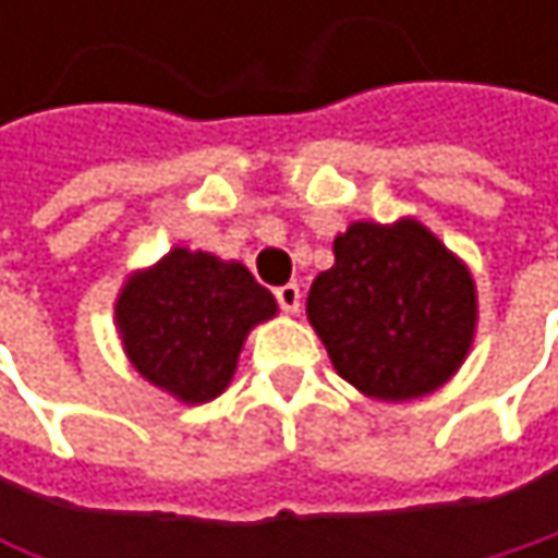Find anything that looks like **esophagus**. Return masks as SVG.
<instances>
[{"mask_svg": "<svg viewBox=\"0 0 558 558\" xmlns=\"http://www.w3.org/2000/svg\"><path fill=\"white\" fill-rule=\"evenodd\" d=\"M275 296H278V303L283 313H300V300H303V293H300V287H296V283H283V287L275 290Z\"/></svg>", "mask_w": 558, "mask_h": 558, "instance_id": "1", "label": "esophagus"}]
</instances>
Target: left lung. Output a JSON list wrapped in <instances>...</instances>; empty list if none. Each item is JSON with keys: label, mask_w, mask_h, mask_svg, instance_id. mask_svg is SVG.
I'll return each instance as SVG.
<instances>
[{"label": "left lung", "mask_w": 558, "mask_h": 558, "mask_svg": "<svg viewBox=\"0 0 558 558\" xmlns=\"http://www.w3.org/2000/svg\"><path fill=\"white\" fill-rule=\"evenodd\" d=\"M332 252L336 265L306 296L332 368L375 400L442 388L475 339L472 271L416 219L352 222Z\"/></svg>", "instance_id": "1"}]
</instances>
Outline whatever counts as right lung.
Returning <instances> with one entry per match:
<instances>
[{"mask_svg":"<svg viewBox=\"0 0 558 558\" xmlns=\"http://www.w3.org/2000/svg\"><path fill=\"white\" fill-rule=\"evenodd\" d=\"M278 303L239 262L170 248L135 271L116 300V329L135 372L183 403H206L229 388L245 336Z\"/></svg>","mask_w":558,"mask_h":558,"instance_id":"add662e5","label":"right lung"}]
</instances>
